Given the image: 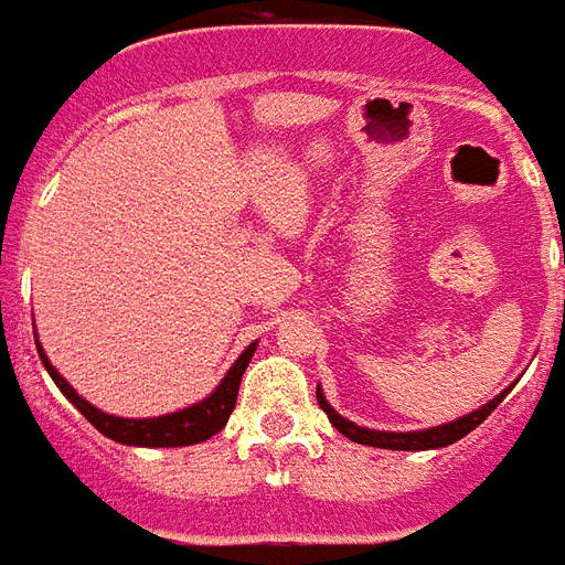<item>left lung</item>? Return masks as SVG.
Segmentation results:
<instances>
[{
  "label": "left lung",
  "mask_w": 565,
  "mask_h": 565,
  "mask_svg": "<svg viewBox=\"0 0 565 565\" xmlns=\"http://www.w3.org/2000/svg\"><path fill=\"white\" fill-rule=\"evenodd\" d=\"M512 392V386L503 388L497 398H491L488 404H482L479 411L467 413L461 419L446 422V425H434V428H422V431H374V428H362L356 422L344 419L341 413L326 401L323 388L317 386V404L320 411L329 416V422L335 425L338 431L344 434L347 440L362 443V446H377V449H395V452H425V449H443V446H452L455 440H461L467 434L479 428L491 413L497 411V404Z\"/></svg>",
  "instance_id": "obj_1"
}]
</instances>
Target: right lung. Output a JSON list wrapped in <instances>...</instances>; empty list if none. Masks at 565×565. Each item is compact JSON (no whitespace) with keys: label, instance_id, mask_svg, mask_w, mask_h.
Instances as JSON below:
<instances>
[{"label":"right lung","instance_id":"1","mask_svg":"<svg viewBox=\"0 0 565 565\" xmlns=\"http://www.w3.org/2000/svg\"><path fill=\"white\" fill-rule=\"evenodd\" d=\"M38 356H41V365L47 367V374L53 377V383L60 386V392L65 398L77 407V411L86 416V419L116 443H125V446H146V449H173V446H194V443L209 440L212 434H218L224 425H227L230 413L236 407V395H239V383L245 367H248L254 350H257V341L242 350V356L230 365V371L224 374L218 386L209 392L206 398L191 404L185 411L167 413V416H152V419H122V416H110V413L98 411L95 404L77 395V388L71 386L68 380L62 377L56 367L50 365L47 353L41 350L35 338Z\"/></svg>","mask_w":565,"mask_h":565}]
</instances>
